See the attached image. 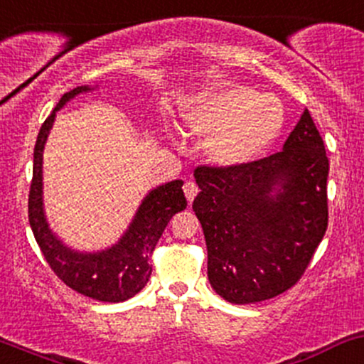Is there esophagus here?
I'll return each mask as SVG.
<instances>
[{"mask_svg": "<svg viewBox=\"0 0 364 364\" xmlns=\"http://www.w3.org/2000/svg\"><path fill=\"white\" fill-rule=\"evenodd\" d=\"M183 190H185L186 200H188L190 203L193 202V198L197 197V193H198V186H197V183H195V181H186V183H185V186H183Z\"/></svg>", "mask_w": 364, "mask_h": 364, "instance_id": "34e87169", "label": "esophagus"}]
</instances>
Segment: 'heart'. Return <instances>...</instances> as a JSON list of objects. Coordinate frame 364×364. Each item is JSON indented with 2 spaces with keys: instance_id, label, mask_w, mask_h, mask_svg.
<instances>
[{
  "instance_id": "1",
  "label": "heart",
  "mask_w": 364,
  "mask_h": 364,
  "mask_svg": "<svg viewBox=\"0 0 364 364\" xmlns=\"http://www.w3.org/2000/svg\"><path fill=\"white\" fill-rule=\"evenodd\" d=\"M198 138H213L210 157L225 167L255 161L282 131V103L245 86L223 87L202 95L185 115Z\"/></svg>"
}]
</instances>
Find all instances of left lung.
<instances>
[{
  "mask_svg": "<svg viewBox=\"0 0 364 364\" xmlns=\"http://www.w3.org/2000/svg\"><path fill=\"white\" fill-rule=\"evenodd\" d=\"M195 179L215 292L254 304L292 289L328 226V157L309 110L282 151L238 167L198 166Z\"/></svg>",
  "mask_w": 364,
  "mask_h": 364,
  "instance_id": "8db88e82",
  "label": "left lung"
}]
</instances>
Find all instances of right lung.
Listing matches in <instances>:
<instances>
[{"mask_svg": "<svg viewBox=\"0 0 364 364\" xmlns=\"http://www.w3.org/2000/svg\"><path fill=\"white\" fill-rule=\"evenodd\" d=\"M90 90V86H77L63 95L39 129L34 146L33 181L29 190V223L36 242L51 271L67 287L95 301L122 302L136 295L146 285L151 274L150 257L155 245L171 218L179 210L186 209V198L181 188V179L151 190L139 205L121 242L102 252H74L51 233L43 213V149L57 110L75 95Z\"/></svg>", "mask_w": 364, "mask_h": 364, "instance_id": "right-lung-1", "label": "right lung"}]
</instances>
